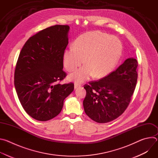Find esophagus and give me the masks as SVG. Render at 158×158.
Listing matches in <instances>:
<instances>
[{
    "label": "esophagus",
    "instance_id": "esophagus-1",
    "mask_svg": "<svg viewBox=\"0 0 158 158\" xmlns=\"http://www.w3.org/2000/svg\"><path fill=\"white\" fill-rule=\"evenodd\" d=\"M80 85H79V84H76V83H75L74 84V89H78L79 87H80Z\"/></svg>",
    "mask_w": 158,
    "mask_h": 158
}]
</instances>
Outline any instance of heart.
I'll use <instances>...</instances> for the list:
<instances>
[{
	"mask_svg": "<svg viewBox=\"0 0 158 158\" xmlns=\"http://www.w3.org/2000/svg\"><path fill=\"white\" fill-rule=\"evenodd\" d=\"M121 52L122 44L118 38L101 31L89 32L80 35L74 47L64 51V65L67 71L73 72L84 62L86 65L69 77L82 83L93 75L102 78L110 74L117 65Z\"/></svg>",
	"mask_w": 158,
	"mask_h": 158,
	"instance_id": "heart-1",
	"label": "heart"
}]
</instances>
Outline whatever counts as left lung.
I'll return each mask as SVG.
<instances>
[{
  "label": "left lung",
  "mask_w": 158,
  "mask_h": 158,
  "mask_svg": "<svg viewBox=\"0 0 158 158\" xmlns=\"http://www.w3.org/2000/svg\"><path fill=\"white\" fill-rule=\"evenodd\" d=\"M138 65L136 59H127L115 71L84 85L86 96L83 106L90 118L99 123H106L123 113L136 87Z\"/></svg>",
  "instance_id": "8db88e82"
}]
</instances>
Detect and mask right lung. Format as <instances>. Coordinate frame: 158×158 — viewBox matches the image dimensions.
I'll use <instances>...</instances> for the list:
<instances>
[{
  "label": "right lung",
  "instance_id": "right-lung-1",
  "mask_svg": "<svg viewBox=\"0 0 158 158\" xmlns=\"http://www.w3.org/2000/svg\"><path fill=\"white\" fill-rule=\"evenodd\" d=\"M69 26L56 25L31 37L22 48L15 67L14 85L20 102L32 118L46 121L57 116L74 84L57 83L66 76L63 56Z\"/></svg>",
  "mask_w": 158,
  "mask_h": 158
}]
</instances>
